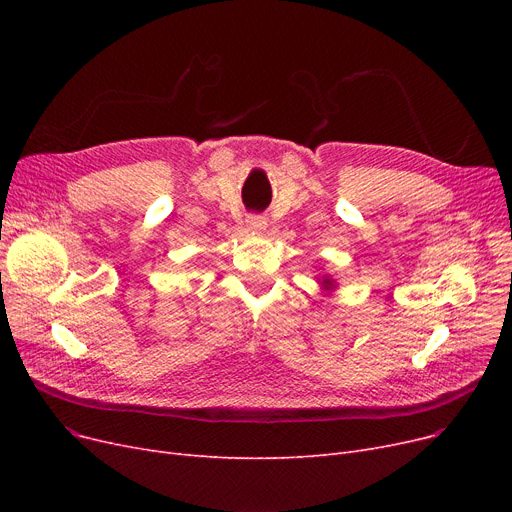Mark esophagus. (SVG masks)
Wrapping results in <instances>:
<instances>
[{
  "instance_id": "obj_1",
  "label": "esophagus",
  "mask_w": 512,
  "mask_h": 512,
  "mask_svg": "<svg viewBox=\"0 0 512 512\" xmlns=\"http://www.w3.org/2000/svg\"><path fill=\"white\" fill-rule=\"evenodd\" d=\"M247 226H249V230H253V232H265V228H267L265 215H261V213H251L249 218H247Z\"/></svg>"
}]
</instances>
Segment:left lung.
Returning <instances> with one entry per match:
<instances>
[{
  "label": "left lung",
  "mask_w": 512,
  "mask_h": 512,
  "mask_svg": "<svg viewBox=\"0 0 512 512\" xmlns=\"http://www.w3.org/2000/svg\"><path fill=\"white\" fill-rule=\"evenodd\" d=\"M328 282H330V280H326V284H328Z\"/></svg>",
  "instance_id": "obj_1"
}]
</instances>
